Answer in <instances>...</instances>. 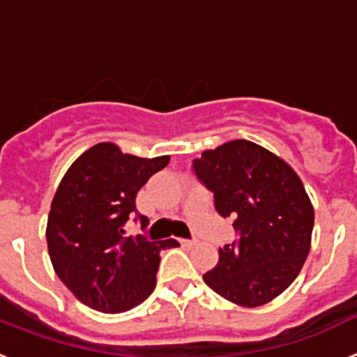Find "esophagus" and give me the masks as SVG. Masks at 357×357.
Wrapping results in <instances>:
<instances>
[{
    "instance_id": "esophagus-1",
    "label": "esophagus",
    "mask_w": 357,
    "mask_h": 357,
    "mask_svg": "<svg viewBox=\"0 0 357 357\" xmlns=\"http://www.w3.org/2000/svg\"><path fill=\"white\" fill-rule=\"evenodd\" d=\"M178 243H181L182 247H193L197 241H195V239H178Z\"/></svg>"
}]
</instances>
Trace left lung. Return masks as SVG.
<instances>
[{"mask_svg":"<svg viewBox=\"0 0 357 357\" xmlns=\"http://www.w3.org/2000/svg\"><path fill=\"white\" fill-rule=\"evenodd\" d=\"M195 173L214 193L223 218H234L239 239L218 250L204 275L213 291L241 307H259L301 273L314 225V209L301 176L282 157L247 139L202 151Z\"/></svg>","mask_w":357,"mask_h":357,"instance_id":"obj_1","label":"left lung"}]
</instances>
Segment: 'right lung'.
Returning a JSON list of instances; mask_svg holds the SVG:
<instances>
[{"label": "right lung", "mask_w": 357, "mask_h": 357, "mask_svg": "<svg viewBox=\"0 0 357 357\" xmlns=\"http://www.w3.org/2000/svg\"><path fill=\"white\" fill-rule=\"evenodd\" d=\"M168 162L169 155L144 159L123 153L116 143H98L62 176L46 241L53 270L82 304L123 313L155 289L160 250L178 243L132 238L123 225L135 211L139 189ZM139 218L146 227V216Z\"/></svg>", "instance_id": "obj_1"}]
</instances>
